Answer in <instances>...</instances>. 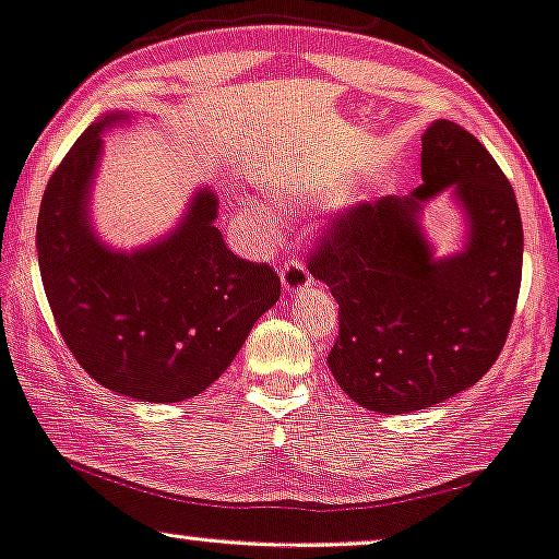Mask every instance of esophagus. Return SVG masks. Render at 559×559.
<instances>
[{"label": "esophagus", "instance_id": "obj_1", "mask_svg": "<svg viewBox=\"0 0 559 559\" xmlns=\"http://www.w3.org/2000/svg\"><path fill=\"white\" fill-rule=\"evenodd\" d=\"M281 284H284L286 294H301L304 288L311 286V275L307 271V265L296 258L286 260V263L281 265Z\"/></svg>", "mask_w": 559, "mask_h": 559}]
</instances>
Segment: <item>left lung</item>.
Returning a JSON list of instances; mask_svg holds the SVG:
<instances>
[{"label": "left lung", "mask_w": 559, "mask_h": 559, "mask_svg": "<svg viewBox=\"0 0 559 559\" xmlns=\"http://www.w3.org/2000/svg\"><path fill=\"white\" fill-rule=\"evenodd\" d=\"M421 178L324 222L307 265L340 304L326 355L340 389L378 414H408L471 389L509 337L522 286V214L509 178L471 132L437 119L421 138ZM455 188L468 245L435 259L418 229L424 201Z\"/></svg>", "instance_id": "8db88e82"}]
</instances>
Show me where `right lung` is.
I'll return each mask as SVG.
<instances>
[{
  "label": "right lung",
  "mask_w": 559,
  "mask_h": 559,
  "mask_svg": "<svg viewBox=\"0 0 559 559\" xmlns=\"http://www.w3.org/2000/svg\"><path fill=\"white\" fill-rule=\"evenodd\" d=\"M109 122L115 117L73 143L43 193V288L66 347L94 381L176 404L225 373L252 324L278 301L281 278L227 248L212 191H199L181 227L153 248L130 255L104 248L88 227L86 197Z\"/></svg>",
  "instance_id": "obj_1"
}]
</instances>
